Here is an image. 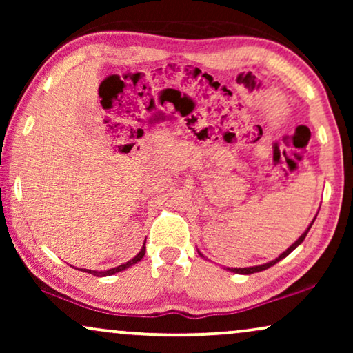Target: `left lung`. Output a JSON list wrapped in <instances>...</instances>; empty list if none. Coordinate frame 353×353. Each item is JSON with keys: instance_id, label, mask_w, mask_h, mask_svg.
Returning a JSON list of instances; mask_svg holds the SVG:
<instances>
[{"instance_id": "8db88e82", "label": "left lung", "mask_w": 353, "mask_h": 353, "mask_svg": "<svg viewBox=\"0 0 353 353\" xmlns=\"http://www.w3.org/2000/svg\"><path fill=\"white\" fill-rule=\"evenodd\" d=\"M313 221H315V219H313V220H312V223L308 225V228L305 230V233H302L301 238H299V239L296 241V243H294V244L291 245V248H288L286 250H284V252H283L281 255H279V257H276V259H274V260H272V262H268V263H263V265H259V267H248V268H228V270H230V272H233V273H239V274H250V273L263 272V270H267V268H270V267H273V265H274V263H278L279 260L284 259V257H288V255L291 254L292 250L297 248V245H301V244H302V241L305 239L307 233H308V231H310V228H312ZM197 252H199V250H197ZM199 255H201V257H204V255H202L201 252H199Z\"/></svg>"}]
</instances>
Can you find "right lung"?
<instances>
[{
	"label": "right lung",
	"instance_id": "obj_1",
	"mask_svg": "<svg viewBox=\"0 0 353 353\" xmlns=\"http://www.w3.org/2000/svg\"><path fill=\"white\" fill-rule=\"evenodd\" d=\"M144 252H146V248H144V245H143L141 250H139V252L137 254V257H133L132 260H128L127 263L119 265V267L110 268V270H105V272H93V270H83V268H81V272H88V273H91V274H94V276H110V274H115V273H119V272H123L125 268H128V267H132V265L138 263L139 260H141V259L144 257Z\"/></svg>",
	"mask_w": 353,
	"mask_h": 353
}]
</instances>
